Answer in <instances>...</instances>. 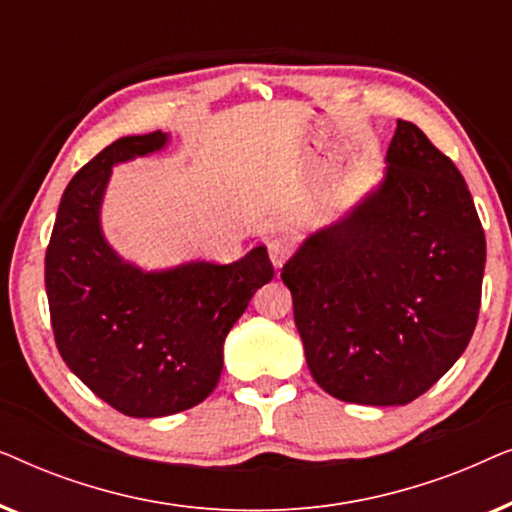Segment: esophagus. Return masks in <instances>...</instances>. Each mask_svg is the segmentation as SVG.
I'll return each instance as SVG.
<instances>
[{"instance_id":"obj_1","label":"esophagus","mask_w":512,"mask_h":512,"mask_svg":"<svg viewBox=\"0 0 512 512\" xmlns=\"http://www.w3.org/2000/svg\"><path fill=\"white\" fill-rule=\"evenodd\" d=\"M265 247H268L270 261L275 268H282V265L289 261V256L293 254V240L289 235H272L265 240Z\"/></svg>"}]
</instances>
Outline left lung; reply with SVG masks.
<instances>
[{
    "label": "left lung",
    "mask_w": 512,
    "mask_h": 512,
    "mask_svg": "<svg viewBox=\"0 0 512 512\" xmlns=\"http://www.w3.org/2000/svg\"><path fill=\"white\" fill-rule=\"evenodd\" d=\"M387 177L282 268L307 368L328 394L405 405L464 354L478 324L485 230L457 165L398 121Z\"/></svg>",
    "instance_id": "8db88e82"
}]
</instances>
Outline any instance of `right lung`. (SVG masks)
Listing matches in <instances>:
<instances>
[{"label":"right lung","instance_id":"obj_1","mask_svg":"<svg viewBox=\"0 0 512 512\" xmlns=\"http://www.w3.org/2000/svg\"><path fill=\"white\" fill-rule=\"evenodd\" d=\"M160 130L121 137L81 167L62 193L46 249L55 345L69 370L128 417H165L205 401L223 370V340L275 275L268 249L240 261L142 272L100 230L111 165L158 151Z\"/></svg>","mask_w":512,"mask_h":512}]
</instances>
